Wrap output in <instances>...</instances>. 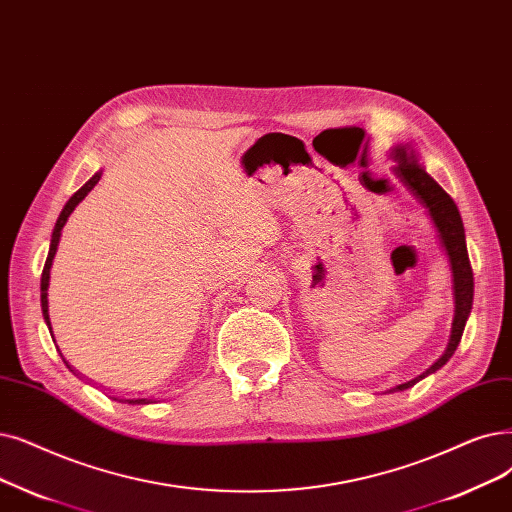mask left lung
I'll return each mask as SVG.
<instances>
[{
    "instance_id": "8db88e82",
    "label": "left lung",
    "mask_w": 512,
    "mask_h": 512,
    "mask_svg": "<svg viewBox=\"0 0 512 512\" xmlns=\"http://www.w3.org/2000/svg\"><path fill=\"white\" fill-rule=\"evenodd\" d=\"M391 157L395 161V167H393L395 175L404 182V186H408V190L418 198V201L429 209L431 221L437 228L441 247L450 259L452 282H454V322H452L450 343H448L446 351H443L441 358L427 372H422L420 376H416V379L391 389V391H404V389L416 385L420 379H425V376H429L431 372L439 370L454 355V351L462 339L466 320H469V314H471L475 284H473V268L469 261V253H466L462 217H460L456 203L452 201V196L433 180V177L425 171V167L418 163V157H416L412 146H408V144L395 146L391 150Z\"/></svg>"
}]
</instances>
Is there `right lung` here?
<instances>
[{
	"mask_svg": "<svg viewBox=\"0 0 512 512\" xmlns=\"http://www.w3.org/2000/svg\"><path fill=\"white\" fill-rule=\"evenodd\" d=\"M100 175H102V171H98L90 182H87L85 186H81L71 198H69V203L64 205V209H62V213H60V217H58V221H56V226H54V232H52V242H50V253H48V259H46V265H43V272H41V311H43V320H46V324H48V328H52L50 326V314H48V286H50V268H52V259H54V255H56V249H58V242H60V232H62V228H64V224H66V219H69V215L75 211V207L83 201V198L87 196V192H90L96 184H98V180H100ZM54 339V337H52ZM117 399V397H115ZM127 404H148V399L146 397H129V399H125Z\"/></svg>",
	"mask_w": 512,
	"mask_h": 512,
	"instance_id": "right-lung-1",
	"label": "right lung"
}]
</instances>
